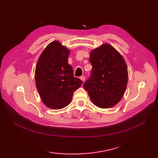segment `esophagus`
<instances>
[{"label":"esophagus","mask_w":158,"mask_h":158,"mask_svg":"<svg viewBox=\"0 0 158 158\" xmlns=\"http://www.w3.org/2000/svg\"><path fill=\"white\" fill-rule=\"evenodd\" d=\"M80 79H81L83 81H85V76H81V77H80Z\"/></svg>","instance_id":"obj_1"}]
</instances>
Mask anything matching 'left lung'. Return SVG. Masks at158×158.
Listing matches in <instances>:
<instances>
[{
	"mask_svg": "<svg viewBox=\"0 0 158 158\" xmlns=\"http://www.w3.org/2000/svg\"><path fill=\"white\" fill-rule=\"evenodd\" d=\"M90 77L83 83L92 102L100 108L115 106L122 98L127 83V69L123 57L109 44L90 53Z\"/></svg>",
	"mask_w": 158,
	"mask_h": 158,
	"instance_id": "obj_1",
	"label": "left lung"
}]
</instances>
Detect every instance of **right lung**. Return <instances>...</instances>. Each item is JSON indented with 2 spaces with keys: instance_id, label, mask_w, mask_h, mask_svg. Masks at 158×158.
<instances>
[{
  "instance_id": "1",
  "label": "right lung",
  "mask_w": 158,
  "mask_h": 158,
  "mask_svg": "<svg viewBox=\"0 0 158 158\" xmlns=\"http://www.w3.org/2000/svg\"><path fill=\"white\" fill-rule=\"evenodd\" d=\"M70 51L58 41L50 43L40 56L35 70V82L43 102L53 109H60L71 101L73 92L81 85L74 77L68 63Z\"/></svg>"
}]
</instances>
